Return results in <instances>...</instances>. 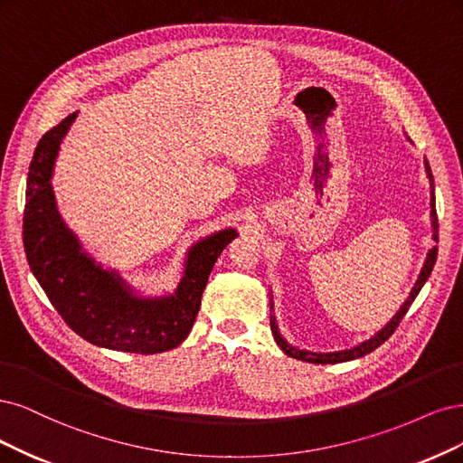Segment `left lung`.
<instances>
[{"label":"left lung","instance_id":"1","mask_svg":"<svg viewBox=\"0 0 463 463\" xmlns=\"http://www.w3.org/2000/svg\"><path fill=\"white\" fill-rule=\"evenodd\" d=\"M425 169H427V175H429L430 194H432V196H430V210H432V212H430V217H432V231H435V232H432V238H435V242L439 244V217H437V205H435V181H432V173H430V167H429V161H427V159H425ZM437 251H439L437 246L430 248L429 256H427V261H425L423 269H421V273H420V279H417L415 287H413L411 292H410V298L404 302V306L400 307V311L396 313V316L391 319V323H386L384 329H381L373 338L362 342L360 346L350 348V350H342V352H331V354H317V352L298 350V348H292L290 345H287L285 340H282V336L279 335L277 325H275V319H271V331H273V336H275V340H277V345L282 348V352H285L287 355L296 357V360H302V362H309V364H340V362H350V360H355V357H362V355L373 352L375 348H379V346L383 345V342L389 340V338L392 336V333L398 329L400 321L404 319V316L408 313L410 306H411L413 300H415V296L420 294L421 287L425 285V280L429 279V275H430V271H432V267H435Z\"/></svg>","mask_w":463,"mask_h":463}]
</instances>
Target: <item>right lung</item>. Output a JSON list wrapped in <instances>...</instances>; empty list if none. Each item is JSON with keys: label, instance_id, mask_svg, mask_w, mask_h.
I'll use <instances>...</instances> for the list:
<instances>
[{"label": "right lung", "instance_id": "obj_1", "mask_svg": "<svg viewBox=\"0 0 463 463\" xmlns=\"http://www.w3.org/2000/svg\"><path fill=\"white\" fill-rule=\"evenodd\" d=\"M77 113L40 138L26 178L23 244L28 265L71 329L96 346L159 354L176 348L188 336L200 311L202 292L217 258L236 232L221 231L188 253L176 292L161 300H142L113 273L101 271L59 219L50 176L65 132Z\"/></svg>", "mask_w": 463, "mask_h": 463}]
</instances>
